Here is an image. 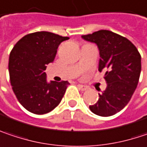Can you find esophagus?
<instances>
[{"label":"esophagus","mask_w":147,"mask_h":147,"mask_svg":"<svg viewBox=\"0 0 147 147\" xmlns=\"http://www.w3.org/2000/svg\"><path fill=\"white\" fill-rule=\"evenodd\" d=\"M78 87L82 90V91H86L88 89V87L87 86H84V85H82V84H78Z\"/></svg>","instance_id":"1"}]
</instances>
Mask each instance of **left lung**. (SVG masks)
Wrapping results in <instances>:
<instances>
[{
  "instance_id": "8db88e82",
  "label": "left lung",
  "mask_w": 147,
  "mask_h": 147,
  "mask_svg": "<svg viewBox=\"0 0 147 147\" xmlns=\"http://www.w3.org/2000/svg\"><path fill=\"white\" fill-rule=\"evenodd\" d=\"M82 38L98 48V71H105L107 82L105 91L98 93V101L89 109L102 117L113 115L126 106L138 85L141 71L140 53L126 38L109 30H99Z\"/></svg>"
}]
</instances>
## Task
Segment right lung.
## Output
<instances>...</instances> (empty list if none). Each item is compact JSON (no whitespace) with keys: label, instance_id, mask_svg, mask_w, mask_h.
Wrapping results in <instances>:
<instances>
[{"label":"right lung","instance_id":"right-lung-1","mask_svg":"<svg viewBox=\"0 0 147 147\" xmlns=\"http://www.w3.org/2000/svg\"><path fill=\"white\" fill-rule=\"evenodd\" d=\"M69 39L49 32H36L22 37L9 57L12 90L21 104L29 112L45 114L56 108L70 84L47 81L48 64L52 63L61 42Z\"/></svg>","mask_w":147,"mask_h":147}]
</instances>
